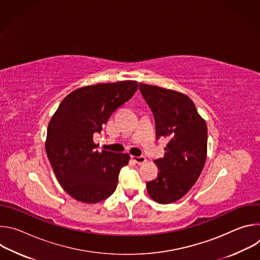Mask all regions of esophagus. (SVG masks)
<instances>
[{"mask_svg": "<svg viewBox=\"0 0 260 260\" xmlns=\"http://www.w3.org/2000/svg\"><path fill=\"white\" fill-rule=\"evenodd\" d=\"M132 159L138 165H143V164L146 162V157L145 156H132Z\"/></svg>", "mask_w": 260, "mask_h": 260, "instance_id": "34e87169", "label": "esophagus"}]
</instances>
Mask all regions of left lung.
<instances>
[{
  "instance_id": "1",
  "label": "left lung",
  "mask_w": 260,
  "mask_h": 260,
  "mask_svg": "<svg viewBox=\"0 0 260 260\" xmlns=\"http://www.w3.org/2000/svg\"><path fill=\"white\" fill-rule=\"evenodd\" d=\"M139 86L154 115L156 139L169 140L164 157L154 160L159 172L146 183L147 192L158 204H171L191 189L204 169L207 124L186 94L145 83Z\"/></svg>"
}]
</instances>
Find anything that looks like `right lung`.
<instances>
[{
    "mask_svg": "<svg viewBox=\"0 0 260 260\" xmlns=\"http://www.w3.org/2000/svg\"><path fill=\"white\" fill-rule=\"evenodd\" d=\"M138 89L137 81L99 83L69 93L51 117L45 149L63 190L76 201L96 204L117 186L127 153L96 150L93 134L101 133L114 111Z\"/></svg>",
    "mask_w": 260,
    "mask_h": 260,
    "instance_id": "1",
    "label": "right lung"
}]
</instances>
